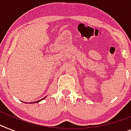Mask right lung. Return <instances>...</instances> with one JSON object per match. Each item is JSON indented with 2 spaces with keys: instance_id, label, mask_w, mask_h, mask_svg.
<instances>
[{
  "instance_id": "add662e5",
  "label": "right lung",
  "mask_w": 131,
  "mask_h": 131,
  "mask_svg": "<svg viewBox=\"0 0 131 131\" xmlns=\"http://www.w3.org/2000/svg\"><path fill=\"white\" fill-rule=\"evenodd\" d=\"M45 97H46V96H45ZM45 97H44L43 99H42L41 100H39V101H35V102H32V103H38V102H40V101H41L42 100H43L44 99H45Z\"/></svg>"
}]
</instances>
